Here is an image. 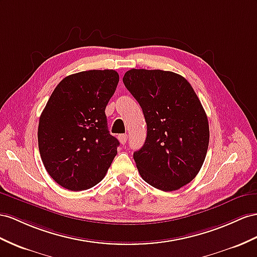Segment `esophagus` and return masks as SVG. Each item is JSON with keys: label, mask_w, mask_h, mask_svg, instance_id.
<instances>
[{"label": "esophagus", "mask_w": 257, "mask_h": 257, "mask_svg": "<svg viewBox=\"0 0 257 257\" xmlns=\"http://www.w3.org/2000/svg\"><path fill=\"white\" fill-rule=\"evenodd\" d=\"M127 139H128V136L127 135H119L118 136V140H119V142L121 144H124L127 142Z\"/></svg>", "instance_id": "obj_1"}]
</instances>
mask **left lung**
I'll return each instance as SVG.
<instances>
[{"mask_svg": "<svg viewBox=\"0 0 257 257\" xmlns=\"http://www.w3.org/2000/svg\"><path fill=\"white\" fill-rule=\"evenodd\" d=\"M122 81L147 121L146 142L134 153L142 179L166 192L186 186L200 172L209 141L207 116L191 84L160 69H130Z\"/></svg>", "mask_w": 257, "mask_h": 257, "instance_id": "1", "label": "left lung"}]
</instances>
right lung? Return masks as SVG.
Here are the masks:
<instances>
[{
	"label": "right lung",
	"mask_w": 257,
	"mask_h": 257,
	"mask_svg": "<svg viewBox=\"0 0 257 257\" xmlns=\"http://www.w3.org/2000/svg\"><path fill=\"white\" fill-rule=\"evenodd\" d=\"M119 81L111 69L65 77L40 116L38 143L49 175L70 191L100 182L119 146L107 128L105 108Z\"/></svg>",
	"instance_id": "add662e5"
}]
</instances>
